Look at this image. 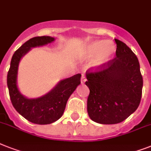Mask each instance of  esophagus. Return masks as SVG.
Returning a JSON list of instances; mask_svg holds the SVG:
<instances>
[{
	"mask_svg": "<svg viewBox=\"0 0 151 151\" xmlns=\"http://www.w3.org/2000/svg\"><path fill=\"white\" fill-rule=\"evenodd\" d=\"M86 76L85 75H82V78H81V83L83 84V83H86Z\"/></svg>",
	"mask_w": 151,
	"mask_h": 151,
	"instance_id": "obj_1",
	"label": "esophagus"
}]
</instances>
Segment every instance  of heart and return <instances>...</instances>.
<instances>
[{
	"label": "heart",
	"mask_w": 151,
	"mask_h": 151,
	"mask_svg": "<svg viewBox=\"0 0 151 151\" xmlns=\"http://www.w3.org/2000/svg\"><path fill=\"white\" fill-rule=\"evenodd\" d=\"M116 52V47L111 41L96 40L83 46L81 56L84 59H91L89 67L93 71L99 70L109 64Z\"/></svg>",
	"instance_id": "b5f03b06"
}]
</instances>
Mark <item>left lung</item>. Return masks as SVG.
I'll list each match as a JSON object with an SVG mask.
<instances>
[{
    "label": "left lung",
    "instance_id": "left-lung-1",
    "mask_svg": "<svg viewBox=\"0 0 151 151\" xmlns=\"http://www.w3.org/2000/svg\"><path fill=\"white\" fill-rule=\"evenodd\" d=\"M116 58L106 68L86 73L87 112L100 124L121 123L136 111L142 96L143 78L137 57L125 43L115 39Z\"/></svg>",
    "mask_w": 151,
    "mask_h": 151
}]
</instances>
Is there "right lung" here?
Instances as JSON below:
<instances>
[{
    "instance_id": "right-lung-1",
    "label": "right lung",
    "mask_w": 151,
    "mask_h": 151,
    "mask_svg": "<svg viewBox=\"0 0 151 151\" xmlns=\"http://www.w3.org/2000/svg\"><path fill=\"white\" fill-rule=\"evenodd\" d=\"M55 40L51 36H38L27 41L13 55L7 73V88L13 106L28 121L40 125L54 123L62 116L68 98L81 83V75L76 74L60 80L52 90L42 96L28 98L20 92L17 73L21 59L32 48L51 44Z\"/></svg>"
}]
</instances>
